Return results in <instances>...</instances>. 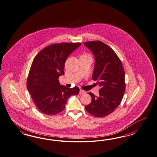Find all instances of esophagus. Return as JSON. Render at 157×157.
Masks as SVG:
<instances>
[{
	"label": "esophagus",
	"mask_w": 157,
	"mask_h": 157,
	"mask_svg": "<svg viewBox=\"0 0 157 157\" xmlns=\"http://www.w3.org/2000/svg\"><path fill=\"white\" fill-rule=\"evenodd\" d=\"M85 93H86V92L84 91V90H82V89L80 90V93H79L80 94H84Z\"/></svg>",
	"instance_id": "esophagus-1"
}]
</instances>
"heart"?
Instances as JSON below:
<instances>
[{"label": "heart", "mask_w": 157, "mask_h": 157, "mask_svg": "<svg viewBox=\"0 0 157 157\" xmlns=\"http://www.w3.org/2000/svg\"><path fill=\"white\" fill-rule=\"evenodd\" d=\"M82 56H89V55H88V54H84V55H82Z\"/></svg>", "instance_id": "heart-1"}]
</instances>
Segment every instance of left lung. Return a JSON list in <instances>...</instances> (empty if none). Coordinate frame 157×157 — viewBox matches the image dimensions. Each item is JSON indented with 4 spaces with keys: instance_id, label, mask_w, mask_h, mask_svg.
Masks as SVG:
<instances>
[{
    "instance_id": "1",
    "label": "left lung",
    "mask_w": 157,
    "mask_h": 157,
    "mask_svg": "<svg viewBox=\"0 0 157 157\" xmlns=\"http://www.w3.org/2000/svg\"><path fill=\"white\" fill-rule=\"evenodd\" d=\"M84 44L92 52L95 64L92 79L101 88L90 104L85 106L87 112L96 117L106 116L119 106L125 92V72L121 60L108 45L100 41H89Z\"/></svg>"
}]
</instances>
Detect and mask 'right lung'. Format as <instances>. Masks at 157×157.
<instances>
[{
    "label": "right lung",
    "mask_w": 157,
    "mask_h": 157,
    "mask_svg": "<svg viewBox=\"0 0 157 157\" xmlns=\"http://www.w3.org/2000/svg\"><path fill=\"white\" fill-rule=\"evenodd\" d=\"M81 44L60 43L49 45L34 58L28 74L27 88L41 112L53 116L64 110L68 99L77 95V86L68 88L60 85L59 77L64 75L68 57Z\"/></svg>",
    "instance_id": "right-lung-1"
}]
</instances>
